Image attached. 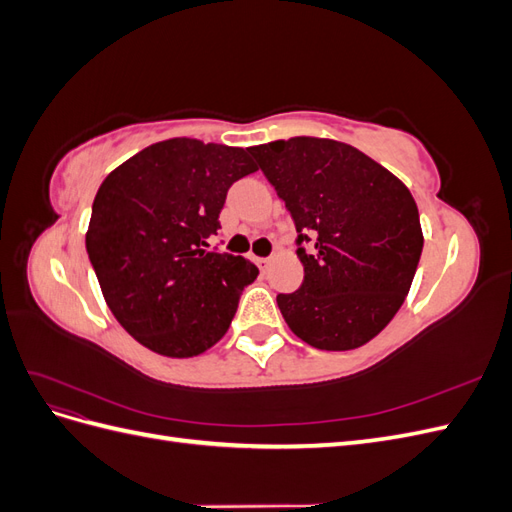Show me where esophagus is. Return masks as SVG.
<instances>
[{"label":"esophagus","mask_w":512,"mask_h":512,"mask_svg":"<svg viewBox=\"0 0 512 512\" xmlns=\"http://www.w3.org/2000/svg\"><path fill=\"white\" fill-rule=\"evenodd\" d=\"M269 265H271V258H258V267H260L262 271H267Z\"/></svg>","instance_id":"esophagus-1"}]
</instances>
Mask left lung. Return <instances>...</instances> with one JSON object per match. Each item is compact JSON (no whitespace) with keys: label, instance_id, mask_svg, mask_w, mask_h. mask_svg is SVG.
I'll return each mask as SVG.
<instances>
[{"label":"left lung","instance_id":"obj_1","mask_svg":"<svg viewBox=\"0 0 512 512\" xmlns=\"http://www.w3.org/2000/svg\"><path fill=\"white\" fill-rule=\"evenodd\" d=\"M297 228L303 284L277 305L305 344L352 350L393 320L412 286L423 230L410 190L363 151L297 136L247 149ZM303 242H312L305 251Z\"/></svg>","mask_w":512,"mask_h":512}]
</instances>
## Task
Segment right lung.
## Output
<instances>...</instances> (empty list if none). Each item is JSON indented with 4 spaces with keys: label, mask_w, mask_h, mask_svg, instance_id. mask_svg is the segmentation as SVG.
<instances>
[{
    "label": "right lung",
    "mask_w": 512,
    "mask_h": 512,
    "mask_svg": "<svg viewBox=\"0 0 512 512\" xmlns=\"http://www.w3.org/2000/svg\"><path fill=\"white\" fill-rule=\"evenodd\" d=\"M250 151L170 138L117 166L94 198L87 254L108 309L145 348L188 359L218 344L258 267L207 250Z\"/></svg>",
    "instance_id": "obj_1"
}]
</instances>
